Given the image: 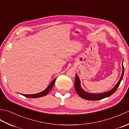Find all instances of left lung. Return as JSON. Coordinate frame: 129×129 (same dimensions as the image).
<instances>
[{"label":"left lung","mask_w":129,"mask_h":129,"mask_svg":"<svg viewBox=\"0 0 129 129\" xmlns=\"http://www.w3.org/2000/svg\"><path fill=\"white\" fill-rule=\"evenodd\" d=\"M124 68L123 67L122 65V73L121 77L120 78V80L119 81L117 82L116 85L115 86L113 89L109 90L108 91H106L105 92L103 93H98V94H96V93H90L88 92L82 88L80 85V80L79 79L78 75L76 74V76H75V89L76 90V92L78 93V94L80 96L81 98L84 99H86L87 100H101L107 97H109L111 95H113L114 93L117 90V87H119V85L121 83V81L123 78V75H124Z\"/></svg>","instance_id":"obj_1"}]
</instances>
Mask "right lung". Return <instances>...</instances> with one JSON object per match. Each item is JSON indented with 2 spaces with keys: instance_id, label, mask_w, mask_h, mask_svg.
Returning a JSON list of instances; mask_svg holds the SVG:
<instances>
[{
  "instance_id": "obj_1",
  "label": "right lung",
  "mask_w": 129,
  "mask_h": 129,
  "mask_svg": "<svg viewBox=\"0 0 129 129\" xmlns=\"http://www.w3.org/2000/svg\"><path fill=\"white\" fill-rule=\"evenodd\" d=\"M55 80H56V78H55L54 80L51 81V83L50 84V85H49L46 87L44 91L42 92L37 93V94H23V95L26 98H38L47 95L49 92V91L51 90V89L53 88V87L55 84Z\"/></svg>"
}]
</instances>
